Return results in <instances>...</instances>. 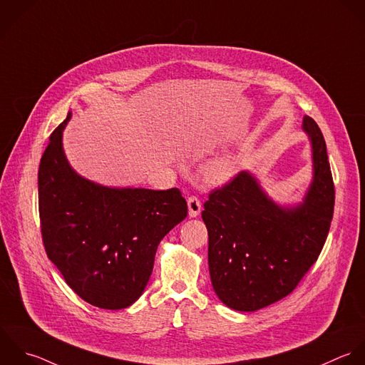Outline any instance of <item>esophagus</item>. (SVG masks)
Wrapping results in <instances>:
<instances>
[{"label": "esophagus", "instance_id": "obj_1", "mask_svg": "<svg viewBox=\"0 0 365 365\" xmlns=\"http://www.w3.org/2000/svg\"><path fill=\"white\" fill-rule=\"evenodd\" d=\"M187 207H189V216L190 217H196L199 216L200 210H202V202L197 196H190L187 199Z\"/></svg>", "mask_w": 365, "mask_h": 365}]
</instances>
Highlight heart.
<instances>
[{"instance_id": "obj_1", "label": "heart", "mask_w": 365, "mask_h": 365, "mask_svg": "<svg viewBox=\"0 0 365 365\" xmlns=\"http://www.w3.org/2000/svg\"><path fill=\"white\" fill-rule=\"evenodd\" d=\"M236 170V166L232 160L229 159H223V160H219V162H215L212 163L206 173L207 176L213 180V182H225L229 178H232V175L235 173Z\"/></svg>"}]
</instances>
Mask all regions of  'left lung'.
<instances>
[{
    "label": "left lung",
    "mask_w": 365,
    "mask_h": 365,
    "mask_svg": "<svg viewBox=\"0 0 365 365\" xmlns=\"http://www.w3.org/2000/svg\"><path fill=\"white\" fill-rule=\"evenodd\" d=\"M313 182L297 207L276 205L249 172L210 192L202 219L209 233V272L217 297L256 312L289 296L317 262L334 213V182L319 125L304 116Z\"/></svg>",
    "instance_id": "obj_1"
}]
</instances>
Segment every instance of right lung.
I'll return each mask as SVG.
<instances>
[{
	"label": "right lung",
	"mask_w": 365,
	"mask_h": 365,
	"mask_svg": "<svg viewBox=\"0 0 365 365\" xmlns=\"http://www.w3.org/2000/svg\"><path fill=\"white\" fill-rule=\"evenodd\" d=\"M66 119L51 133L38 170L48 259L86 303L120 310L143 293L160 240L187 216L180 190L113 189L81 178L62 149Z\"/></svg>",
	"instance_id": "right-lung-1"
}]
</instances>
